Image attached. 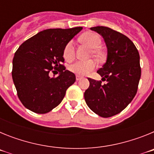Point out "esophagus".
Masks as SVG:
<instances>
[{
    "mask_svg": "<svg viewBox=\"0 0 154 154\" xmlns=\"http://www.w3.org/2000/svg\"><path fill=\"white\" fill-rule=\"evenodd\" d=\"M80 79H82V77L79 75H76V81H79Z\"/></svg>",
    "mask_w": 154,
    "mask_h": 154,
    "instance_id": "1",
    "label": "esophagus"
}]
</instances>
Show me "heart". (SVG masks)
Wrapping results in <instances>:
<instances>
[{
	"mask_svg": "<svg viewBox=\"0 0 154 154\" xmlns=\"http://www.w3.org/2000/svg\"><path fill=\"white\" fill-rule=\"evenodd\" d=\"M79 41L91 48V55L100 58L103 55V52L99 49V46L101 44V38L98 34L88 31L79 37ZM63 57L67 62H72L75 58V48L72 42H68L63 51ZM96 63L93 60L79 61L71 65L69 67L71 72L74 73L77 75H84L96 69Z\"/></svg>",
	"mask_w": 154,
	"mask_h": 154,
	"instance_id": "obj_1",
	"label": "heart"
}]
</instances>
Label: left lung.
Listing matches in <instances>:
<instances>
[{
	"label": "left lung",
	"instance_id": "1",
	"mask_svg": "<svg viewBox=\"0 0 154 154\" xmlns=\"http://www.w3.org/2000/svg\"><path fill=\"white\" fill-rule=\"evenodd\" d=\"M103 38L107 48L106 62L97 71L102 84L89 78V87L84 93L85 103L99 116L107 118L119 113L136 96L141 76L140 55L126 35L107 27L90 28Z\"/></svg>",
	"mask_w": 154,
	"mask_h": 154
}]
</instances>
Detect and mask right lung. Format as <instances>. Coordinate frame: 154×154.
I'll list each match as a JSON object with an SVG mask.
<instances>
[{"label": "right lung", "instance_id": "obj_1", "mask_svg": "<svg viewBox=\"0 0 154 154\" xmlns=\"http://www.w3.org/2000/svg\"><path fill=\"white\" fill-rule=\"evenodd\" d=\"M82 27L40 31L21 45L13 58L12 79L20 101L36 113L50 112L60 104L75 75L66 70L63 51ZM60 68V75L51 78L52 69Z\"/></svg>", "mask_w": 154, "mask_h": 154}]
</instances>
